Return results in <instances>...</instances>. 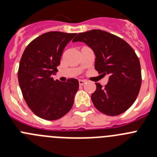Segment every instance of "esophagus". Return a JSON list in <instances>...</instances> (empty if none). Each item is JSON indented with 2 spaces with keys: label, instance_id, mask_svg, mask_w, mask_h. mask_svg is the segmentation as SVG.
I'll return each mask as SVG.
<instances>
[{
  "label": "esophagus",
  "instance_id": "1",
  "mask_svg": "<svg viewBox=\"0 0 157 157\" xmlns=\"http://www.w3.org/2000/svg\"><path fill=\"white\" fill-rule=\"evenodd\" d=\"M86 83V80H79V84H80V86H82V85H83V84H84V83Z\"/></svg>",
  "mask_w": 157,
  "mask_h": 157
}]
</instances>
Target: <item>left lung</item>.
<instances>
[{
  "label": "left lung",
  "instance_id": "1",
  "mask_svg": "<svg viewBox=\"0 0 157 157\" xmlns=\"http://www.w3.org/2000/svg\"><path fill=\"white\" fill-rule=\"evenodd\" d=\"M78 41L94 52V68L98 74L109 75L105 87L95 83L94 105L105 115H121L133 105L141 87V67L134 49L121 38L99 29L79 33L73 39Z\"/></svg>",
  "mask_w": 157,
  "mask_h": 157
}]
</instances>
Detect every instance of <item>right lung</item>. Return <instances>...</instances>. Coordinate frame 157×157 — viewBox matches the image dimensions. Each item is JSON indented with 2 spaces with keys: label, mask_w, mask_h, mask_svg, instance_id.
<instances>
[{
  "label": "right lung",
  "mask_w": 157,
  "mask_h": 157,
  "mask_svg": "<svg viewBox=\"0 0 157 157\" xmlns=\"http://www.w3.org/2000/svg\"><path fill=\"white\" fill-rule=\"evenodd\" d=\"M76 35L46 32L32 40L23 52L17 72L19 86L29 108L39 118L57 120L73 107L78 80L60 82L52 74L58 71L64 48Z\"/></svg>",
  "instance_id": "obj_1"
}]
</instances>
